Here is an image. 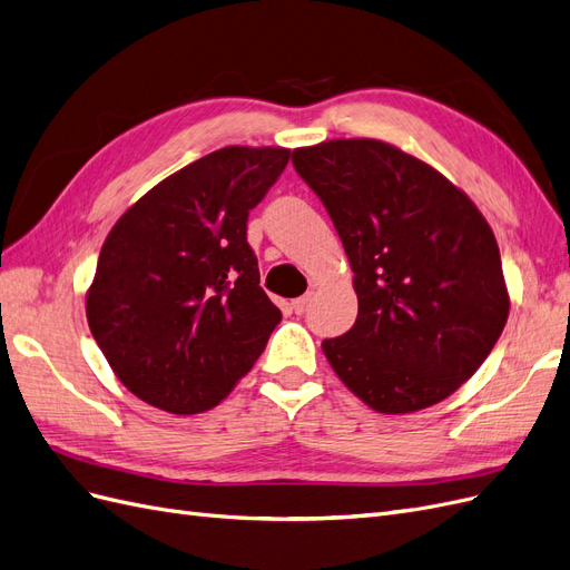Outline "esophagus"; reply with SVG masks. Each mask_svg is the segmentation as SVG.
<instances>
[{
    "mask_svg": "<svg viewBox=\"0 0 570 570\" xmlns=\"http://www.w3.org/2000/svg\"><path fill=\"white\" fill-rule=\"evenodd\" d=\"M308 302H312V295H304V297L292 302V308H295V314H304L306 308H308Z\"/></svg>",
    "mask_w": 570,
    "mask_h": 570,
    "instance_id": "obj_1",
    "label": "esophagus"
}]
</instances>
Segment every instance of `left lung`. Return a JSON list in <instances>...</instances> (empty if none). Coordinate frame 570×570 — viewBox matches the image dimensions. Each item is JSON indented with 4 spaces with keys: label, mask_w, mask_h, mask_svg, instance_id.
<instances>
[{
    "label": "left lung",
    "mask_w": 570,
    "mask_h": 570,
    "mask_svg": "<svg viewBox=\"0 0 570 570\" xmlns=\"http://www.w3.org/2000/svg\"><path fill=\"white\" fill-rule=\"evenodd\" d=\"M354 271L358 314L323 354L381 413L446 400L480 368L509 318L492 228L433 166L381 140L292 151Z\"/></svg>",
    "instance_id": "1"
}]
</instances>
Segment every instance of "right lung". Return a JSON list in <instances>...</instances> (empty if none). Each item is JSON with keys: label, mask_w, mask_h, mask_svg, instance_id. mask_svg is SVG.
Returning a JSON list of instances; mask_svg holds the SVG:
<instances>
[{"label": "right lung", "mask_w": 570, "mask_h": 570, "mask_svg": "<svg viewBox=\"0 0 570 570\" xmlns=\"http://www.w3.org/2000/svg\"><path fill=\"white\" fill-rule=\"evenodd\" d=\"M289 161L283 147H223L116 220L85 312L135 396L178 416L226 400L283 314L258 285L247 218Z\"/></svg>", "instance_id": "add662e5"}]
</instances>
